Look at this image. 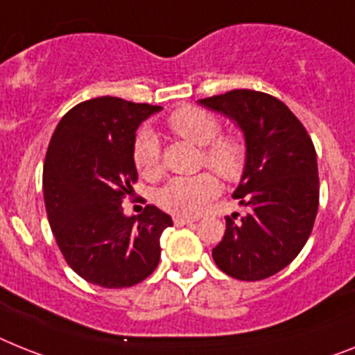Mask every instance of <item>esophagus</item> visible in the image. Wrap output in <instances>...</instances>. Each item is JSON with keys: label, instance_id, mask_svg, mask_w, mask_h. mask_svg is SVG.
<instances>
[{"label": "esophagus", "instance_id": "obj_1", "mask_svg": "<svg viewBox=\"0 0 355 355\" xmlns=\"http://www.w3.org/2000/svg\"><path fill=\"white\" fill-rule=\"evenodd\" d=\"M175 225H189V223L195 222V218H186V216H175L173 218Z\"/></svg>", "mask_w": 355, "mask_h": 355}]
</instances>
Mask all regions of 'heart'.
<instances>
[{"label": "heart", "instance_id": "heart-1", "mask_svg": "<svg viewBox=\"0 0 355 355\" xmlns=\"http://www.w3.org/2000/svg\"><path fill=\"white\" fill-rule=\"evenodd\" d=\"M168 128L184 141L200 146L202 168H209L220 178L234 182L247 168V144L234 133H222V122L214 113L184 104L169 113ZM133 164L148 180L162 175V148L153 132L141 130L133 141ZM218 195V180L211 173L171 178L157 191V204L178 216H195Z\"/></svg>", "mask_w": 355, "mask_h": 355}]
</instances>
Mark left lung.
I'll return each instance as SVG.
<instances>
[{
    "mask_svg": "<svg viewBox=\"0 0 355 355\" xmlns=\"http://www.w3.org/2000/svg\"><path fill=\"white\" fill-rule=\"evenodd\" d=\"M200 104L236 121L247 144V168L233 195L247 214L225 216L213 260L231 278H269L300 254L314 227L320 177L312 139L287 104L263 92L231 90Z\"/></svg>",
    "mask_w": 355,
    "mask_h": 355,
    "instance_id": "8db88e82",
    "label": "left lung"
}]
</instances>
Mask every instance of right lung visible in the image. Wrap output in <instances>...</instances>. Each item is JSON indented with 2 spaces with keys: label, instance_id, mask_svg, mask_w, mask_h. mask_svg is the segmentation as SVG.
Returning a JSON list of instances; mask_svg holds the SVG:
<instances>
[{
  "label": "right lung",
  "instance_id": "right-lung-1",
  "mask_svg": "<svg viewBox=\"0 0 355 355\" xmlns=\"http://www.w3.org/2000/svg\"><path fill=\"white\" fill-rule=\"evenodd\" d=\"M160 106L119 97L85 101L59 121L43 166L44 207L59 249L83 279L133 287L157 269L160 234L171 216L146 205L126 216L122 200L137 182V128Z\"/></svg>",
  "mask_w": 355,
  "mask_h": 355
}]
</instances>
